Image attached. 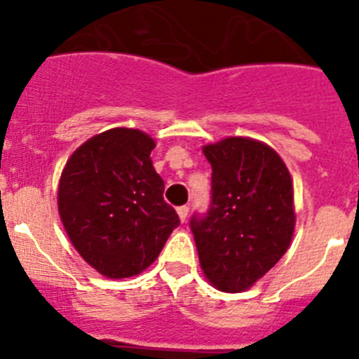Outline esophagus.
<instances>
[{"instance_id": "34e87169", "label": "esophagus", "mask_w": 359, "mask_h": 359, "mask_svg": "<svg viewBox=\"0 0 359 359\" xmlns=\"http://www.w3.org/2000/svg\"><path fill=\"white\" fill-rule=\"evenodd\" d=\"M177 215H180V219H182V223H185L187 217H189V207H187V205L177 207Z\"/></svg>"}]
</instances>
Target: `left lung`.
<instances>
[{"label": "left lung", "instance_id": "1", "mask_svg": "<svg viewBox=\"0 0 359 359\" xmlns=\"http://www.w3.org/2000/svg\"><path fill=\"white\" fill-rule=\"evenodd\" d=\"M203 152L212 167L210 207L190 217L199 262L217 290L244 291L290 248V170L273 149L252 138L233 136Z\"/></svg>", "mask_w": 359, "mask_h": 359}]
</instances>
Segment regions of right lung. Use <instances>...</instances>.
<instances>
[{
	"label": "right lung",
	"instance_id": "add662e5",
	"mask_svg": "<svg viewBox=\"0 0 359 359\" xmlns=\"http://www.w3.org/2000/svg\"><path fill=\"white\" fill-rule=\"evenodd\" d=\"M154 140L109 129L82 144L62 170L59 214L73 246L98 273L126 278L156 261L180 217L163 199Z\"/></svg>",
	"mask_w": 359,
	"mask_h": 359
}]
</instances>
